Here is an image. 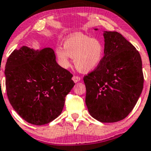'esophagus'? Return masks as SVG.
Wrapping results in <instances>:
<instances>
[{"mask_svg": "<svg viewBox=\"0 0 151 151\" xmlns=\"http://www.w3.org/2000/svg\"><path fill=\"white\" fill-rule=\"evenodd\" d=\"M72 80L74 81V82L77 83V82H78L81 80V78L79 77H78V76H74V77H72Z\"/></svg>", "mask_w": 151, "mask_h": 151, "instance_id": "1", "label": "esophagus"}]
</instances>
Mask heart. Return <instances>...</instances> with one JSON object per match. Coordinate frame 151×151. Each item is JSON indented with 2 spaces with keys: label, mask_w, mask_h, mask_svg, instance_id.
<instances>
[{
  "label": "heart",
  "mask_w": 151,
  "mask_h": 151,
  "mask_svg": "<svg viewBox=\"0 0 151 151\" xmlns=\"http://www.w3.org/2000/svg\"><path fill=\"white\" fill-rule=\"evenodd\" d=\"M56 54L62 67H69L71 58H74V64L77 70L89 73L97 69L103 61L105 46L99 39L75 33L66 38L64 47L58 46Z\"/></svg>",
  "instance_id": "1"
}]
</instances>
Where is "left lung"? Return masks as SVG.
<instances>
[{"instance_id": "8db88e82", "label": "left lung", "mask_w": 151, "mask_h": 151, "mask_svg": "<svg viewBox=\"0 0 151 151\" xmlns=\"http://www.w3.org/2000/svg\"><path fill=\"white\" fill-rule=\"evenodd\" d=\"M103 36V61L84 77L85 103L94 119L115 122L129 115L141 94L142 60L136 49L120 33L104 31Z\"/></svg>"}]
</instances>
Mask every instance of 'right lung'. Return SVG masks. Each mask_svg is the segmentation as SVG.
Listing matches in <instances>:
<instances>
[{
	"label": "right lung",
	"instance_id": "right-lung-1",
	"mask_svg": "<svg viewBox=\"0 0 151 151\" xmlns=\"http://www.w3.org/2000/svg\"><path fill=\"white\" fill-rule=\"evenodd\" d=\"M5 76L13 108L36 125L49 123L62 113L66 95L75 84L72 74L57 64L49 47L15 49L6 62Z\"/></svg>",
	"mask_w": 151,
	"mask_h": 151
}]
</instances>
